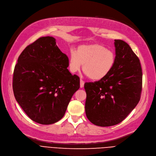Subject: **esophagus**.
Segmentation results:
<instances>
[{"label":"esophagus","instance_id":"1","mask_svg":"<svg viewBox=\"0 0 156 156\" xmlns=\"http://www.w3.org/2000/svg\"><path fill=\"white\" fill-rule=\"evenodd\" d=\"M80 88H83L84 86V82L82 80H80Z\"/></svg>","mask_w":156,"mask_h":156}]
</instances>
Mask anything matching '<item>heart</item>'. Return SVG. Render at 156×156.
Instances as JSON below:
<instances>
[{"label":"heart","instance_id":"heart-1","mask_svg":"<svg viewBox=\"0 0 156 156\" xmlns=\"http://www.w3.org/2000/svg\"><path fill=\"white\" fill-rule=\"evenodd\" d=\"M115 54L101 44H82L69 55V69L71 73L78 72L83 65V71L93 81L107 77L115 63Z\"/></svg>","mask_w":156,"mask_h":156}]
</instances>
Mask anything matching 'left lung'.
Returning a JSON list of instances; mask_svg holds the SVG:
<instances>
[{
    "instance_id": "obj_1",
    "label": "left lung",
    "mask_w": 156,
    "mask_h": 156,
    "mask_svg": "<svg viewBox=\"0 0 156 156\" xmlns=\"http://www.w3.org/2000/svg\"><path fill=\"white\" fill-rule=\"evenodd\" d=\"M115 63L107 77L85 83V109L89 120L98 126L116 125L137 105L142 90V69L128 44L115 39Z\"/></svg>"
}]
</instances>
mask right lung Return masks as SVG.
<instances>
[{
    "label": "right lung",
    "instance_id": "1",
    "mask_svg": "<svg viewBox=\"0 0 156 156\" xmlns=\"http://www.w3.org/2000/svg\"><path fill=\"white\" fill-rule=\"evenodd\" d=\"M68 67L69 58L53 37L39 38L19 56L13 73L14 96L34 122L52 124L64 116L80 88L79 77Z\"/></svg>",
    "mask_w": 156,
    "mask_h": 156
}]
</instances>
